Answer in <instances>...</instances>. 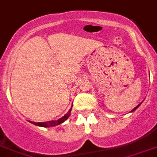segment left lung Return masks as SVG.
Masks as SVG:
<instances>
[{
	"label": "left lung",
	"instance_id": "left-lung-1",
	"mask_svg": "<svg viewBox=\"0 0 157 157\" xmlns=\"http://www.w3.org/2000/svg\"><path fill=\"white\" fill-rule=\"evenodd\" d=\"M141 103H142V102H141ZM141 103H140V104H139V105H136V107H135L134 109H132V111H131V112H133V111H134V110H135V109H137V108H138V107H139V106H140V105H141Z\"/></svg>",
	"mask_w": 157,
	"mask_h": 157
}]
</instances>
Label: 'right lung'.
Returning <instances> with one entry per match:
<instances>
[{
	"label": "right lung",
	"mask_w": 157,
	"mask_h": 157,
	"mask_svg": "<svg viewBox=\"0 0 157 157\" xmlns=\"http://www.w3.org/2000/svg\"><path fill=\"white\" fill-rule=\"evenodd\" d=\"M72 108V107H71ZM71 108L67 112V113H66L63 117L59 118L57 121H46V122H34V121H30L31 123L36 124V125H38V126L41 127H51V126H56V125H58V124H62L63 122H64L68 117H70V113H71Z\"/></svg>",
	"instance_id": "obj_1"
}]
</instances>
